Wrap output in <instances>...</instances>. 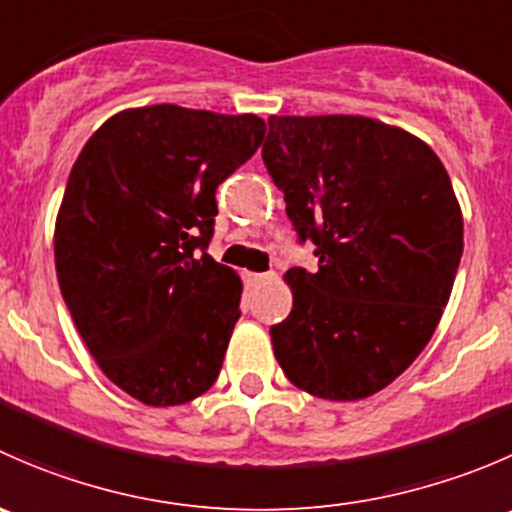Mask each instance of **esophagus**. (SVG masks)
Masks as SVG:
<instances>
[{
    "mask_svg": "<svg viewBox=\"0 0 512 512\" xmlns=\"http://www.w3.org/2000/svg\"><path fill=\"white\" fill-rule=\"evenodd\" d=\"M275 280V275L272 272H252V275H247V282H250L252 287H260V285H267V282Z\"/></svg>",
    "mask_w": 512,
    "mask_h": 512,
    "instance_id": "esophagus-1",
    "label": "esophagus"
}]
</instances>
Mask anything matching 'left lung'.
<instances>
[{
	"label": "left lung",
	"mask_w": 512,
	"mask_h": 512,
	"mask_svg": "<svg viewBox=\"0 0 512 512\" xmlns=\"http://www.w3.org/2000/svg\"><path fill=\"white\" fill-rule=\"evenodd\" d=\"M262 160L317 272L287 270L292 312L270 329L297 389L359 401L423 352L451 299L463 213L436 153L366 116H270Z\"/></svg>",
	"instance_id": "1"
}]
</instances>
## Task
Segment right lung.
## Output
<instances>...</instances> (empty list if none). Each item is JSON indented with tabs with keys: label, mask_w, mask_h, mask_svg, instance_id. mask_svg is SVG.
I'll return each mask as SVG.
<instances>
[{
	"label": "right lung",
	"mask_w": 512,
	"mask_h": 512,
	"mask_svg": "<svg viewBox=\"0 0 512 512\" xmlns=\"http://www.w3.org/2000/svg\"><path fill=\"white\" fill-rule=\"evenodd\" d=\"M255 113L126 108L86 141L54 227L61 297L98 369L146 406L215 384L242 280L205 252L215 190L265 138Z\"/></svg>",
	"instance_id": "right-lung-1"
}]
</instances>
